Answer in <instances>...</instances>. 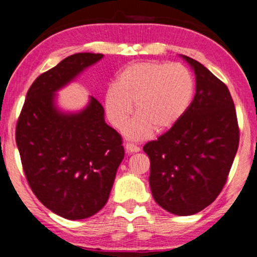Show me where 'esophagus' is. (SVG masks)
Segmentation results:
<instances>
[{"label": "esophagus", "mask_w": 257, "mask_h": 257, "mask_svg": "<svg viewBox=\"0 0 257 257\" xmlns=\"http://www.w3.org/2000/svg\"><path fill=\"white\" fill-rule=\"evenodd\" d=\"M125 149H126V151L128 152V154H135V152L140 151V147L137 146V145L131 144V142H127V144L125 145Z\"/></svg>", "instance_id": "obj_1"}]
</instances>
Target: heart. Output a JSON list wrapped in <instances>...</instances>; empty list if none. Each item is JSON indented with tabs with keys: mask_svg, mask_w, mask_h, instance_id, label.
I'll use <instances>...</instances> for the list:
<instances>
[{
	"mask_svg": "<svg viewBox=\"0 0 257 257\" xmlns=\"http://www.w3.org/2000/svg\"><path fill=\"white\" fill-rule=\"evenodd\" d=\"M195 95V78L181 63L145 61L125 66L103 98L106 116L122 130L135 103L137 115L126 126L131 140H145L174 128L189 111Z\"/></svg>",
	"mask_w": 257,
	"mask_h": 257,
	"instance_id": "obj_1",
	"label": "heart"
}]
</instances>
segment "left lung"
<instances>
[{"label": "left lung", "mask_w": 257, "mask_h": 257, "mask_svg": "<svg viewBox=\"0 0 257 257\" xmlns=\"http://www.w3.org/2000/svg\"><path fill=\"white\" fill-rule=\"evenodd\" d=\"M195 71L196 93L182 120L144 151L150 157L155 201L179 216L215 201L226 184L238 147V125L227 86L204 65L182 56Z\"/></svg>", "instance_id": "8db88e82"}]
</instances>
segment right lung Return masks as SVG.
Returning <instances> with one entry per match:
<instances>
[{"instance_id": "right-lung-1", "label": "right lung", "mask_w": 257, "mask_h": 257, "mask_svg": "<svg viewBox=\"0 0 257 257\" xmlns=\"http://www.w3.org/2000/svg\"><path fill=\"white\" fill-rule=\"evenodd\" d=\"M102 57L75 53L40 75L17 121L16 144L30 187L67 220L87 218L105 206L125 156L120 134L105 122L95 97L78 112L56 106V92Z\"/></svg>"}]
</instances>
